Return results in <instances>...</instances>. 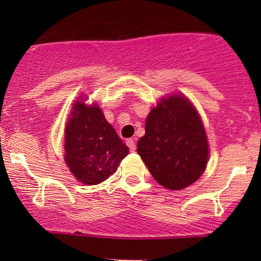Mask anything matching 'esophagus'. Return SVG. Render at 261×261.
Listing matches in <instances>:
<instances>
[{
  "instance_id": "1",
  "label": "esophagus",
  "mask_w": 261,
  "mask_h": 261,
  "mask_svg": "<svg viewBox=\"0 0 261 261\" xmlns=\"http://www.w3.org/2000/svg\"><path fill=\"white\" fill-rule=\"evenodd\" d=\"M126 144L128 147H129L130 152H134L135 148H137V146H135V141L133 140V139H128V140L126 141Z\"/></svg>"
}]
</instances>
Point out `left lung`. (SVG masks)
<instances>
[{
	"label": "left lung",
	"mask_w": 261,
	"mask_h": 261,
	"mask_svg": "<svg viewBox=\"0 0 261 261\" xmlns=\"http://www.w3.org/2000/svg\"><path fill=\"white\" fill-rule=\"evenodd\" d=\"M138 154L164 188L180 190L195 183L209 159L208 139L197 110L181 94L160 99L149 112Z\"/></svg>",
	"instance_id": "1"
}]
</instances>
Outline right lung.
Masks as SVG:
<instances>
[{
	"label": "right lung",
	"mask_w": 261,
	"mask_h": 261,
	"mask_svg": "<svg viewBox=\"0 0 261 261\" xmlns=\"http://www.w3.org/2000/svg\"><path fill=\"white\" fill-rule=\"evenodd\" d=\"M66 165L85 185L102 183L116 172L129 148L106 120L98 105L76 101L65 127Z\"/></svg>",
	"instance_id": "right-lung-1"
}]
</instances>
